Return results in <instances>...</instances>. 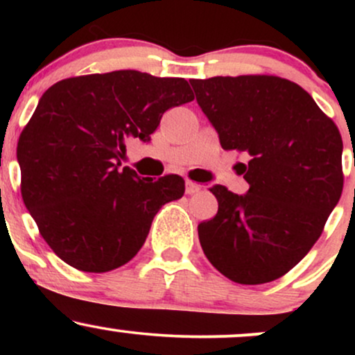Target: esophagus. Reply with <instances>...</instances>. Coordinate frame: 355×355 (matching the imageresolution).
I'll use <instances>...</instances> for the list:
<instances>
[{
  "mask_svg": "<svg viewBox=\"0 0 355 355\" xmlns=\"http://www.w3.org/2000/svg\"><path fill=\"white\" fill-rule=\"evenodd\" d=\"M200 189H202V187L198 185V183H195V182H191V180H187V182H185V191H187V195L197 193V191H200Z\"/></svg>",
  "mask_w": 355,
  "mask_h": 355,
  "instance_id": "1",
  "label": "esophagus"
}]
</instances>
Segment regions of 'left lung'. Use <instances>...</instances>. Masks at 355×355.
I'll return each mask as SVG.
<instances>
[{"label":"left lung","mask_w":355,"mask_h":355,"mask_svg":"<svg viewBox=\"0 0 355 355\" xmlns=\"http://www.w3.org/2000/svg\"><path fill=\"white\" fill-rule=\"evenodd\" d=\"M197 103L250 189L211 187L218 211L198 225L203 254L243 285L267 284L307 255L339 202L342 138L336 123L294 81L272 75L191 80Z\"/></svg>","instance_id":"left-lung-1"}]
</instances>
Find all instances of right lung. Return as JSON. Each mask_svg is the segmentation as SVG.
<instances>
[{
	"label": "right lung",
	"mask_w": 355,
	"mask_h": 355,
	"mask_svg": "<svg viewBox=\"0 0 355 355\" xmlns=\"http://www.w3.org/2000/svg\"><path fill=\"white\" fill-rule=\"evenodd\" d=\"M193 98L185 78L135 70L75 76L43 93L16 155L24 205L63 262L101 274L137 255L157 211L182 197L185 182L121 168L125 141H148L166 110Z\"/></svg>",
	"instance_id": "add662e5"
}]
</instances>
